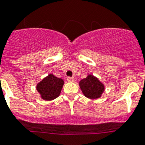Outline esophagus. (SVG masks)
<instances>
[{
  "instance_id": "esophagus-1",
  "label": "esophagus",
  "mask_w": 145,
  "mask_h": 145,
  "mask_svg": "<svg viewBox=\"0 0 145 145\" xmlns=\"http://www.w3.org/2000/svg\"><path fill=\"white\" fill-rule=\"evenodd\" d=\"M67 81H69V82H73L74 81H75V79H74L73 77H67Z\"/></svg>"
}]
</instances>
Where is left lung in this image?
<instances>
[{"label":"left lung","instance_id":"1","mask_svg":"<svg viewBox=\"0 0 145 145\" xmlns=\"http://www.w3.org/2000/svg\"><path fill=\"white\" fill-rule=\"evenodd\" d=\"M79 87L84 95L89 99H99L105 89L104 84L91 74L79 81Z\"/></svg>","mask_w":145,"mask_h":145}]
</instances>
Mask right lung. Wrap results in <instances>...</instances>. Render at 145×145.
<instances>
[{
  "label": "right lung",
  "mask_w": 145,
  "mask_h": 145,
  "mask_svg": "<svg viewBox=\"0 0 145 145\" xmlns=\"http://www.w3.org/2000/svg\"><path fill=\"white\" fill-rule=\"evenodd\" d=\"M64 84L63 79L49 74L37 84L36 89L41 99L45 101H52L59 96Z\"/></svg>",
  "instance_id": "add662e5"
}]
</instances>
